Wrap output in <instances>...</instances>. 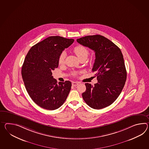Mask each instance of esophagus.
Here are the masks:
<instances>
[{
  "label": "esophagus",
  "mask_w": 149,
  "mask_h": 149,
  "mask_svg": "<svg viewBox=\"0 0 149 149\" xmlns=\"http://www.w3.org/2000/svg\"><path fill=\"white\" fill-rule=\"evenodd\" d=\"M79 82H72V85L74 86H76L79 84Z\"/></svg>",
  "instance_id": "1"
}]
</instances>
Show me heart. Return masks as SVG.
Instances as JSON below:
<instances>
[{"mask_svg":"<svg viewBox=\"0 0 149 149\" xmlns=\"http://www.w3.org/2000/svg\"><path fill=\"white\" fill-rule=\"evenodd\" d=\"M73 51L75 54L77 55V56L79 59L82 58H86L89 54V51L85 47L82 45H77L73 49ZM65 52H63L60 55L58 58V63L60 65H62L65 63Z\"/></svg>","mask_w":149,"mask_h":149,"instance_id":"b5f03b06","label":"heart"}]
</instances>
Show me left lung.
<instances>
[{"label": "left lung", "instance_id": "8db88e82", "mask_svg": "<svg viewBox=\"0 0 149 149\" xmlns=\"http://www.w3.org/2000/svg\"><path fill=\"white\" fill-rule=\"evenodd\" d=\"M77 42L94 51L92 71L98 81L94 86L85 84L82 97L91 108L103 109L114 102L124 86L127 74L123 56L115 44L100 35L82 37Z\"/></svg>", "mask_w": 149, "mask_h": 149}]
</instances>
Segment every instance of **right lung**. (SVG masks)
<instances>
[{
    "mask_svg": "<svg viewBox=\"0 0 149 149\" xmlns=\"http://www.w3.org/2000/svg\"><path fill=\"white\" fill-rule=\"evenodd\" d=\"M74 41L61 36H49L32 46L26 56L22 67V80L31 98L44 109H58L69 94L71 82L57 84L52 72L58 68L62 51Z\"/></svg>",
    "mask_w": 149,
    "mask_h": 149,
    "instance_id": "add662e5",
    "label": "right lung"
}]
</instances>
